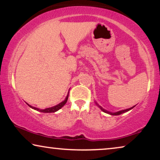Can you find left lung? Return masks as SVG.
Listing matches in <instances>:
<instances>
[{
	"mask_svg": "<svg viewBox=\"0 0 160 160\" xmlns=\"http://www.w3.org/2000/svg\"><path fill=\"white\" fill-rule=\"evenodd\" d=\"M96 104L98 105V107H99V108H100V110H101L102 111H103V112H105V113H108V114H110V115H120V114H122V113H125V112H128V111H130V110H131V109L132 108H134L135 106H133V107H131V108H128V109H125V110H122V111H117V112H115V113H112V112H110V111H106V110H105L104 108H102L101 106H100L99 105H98L97 102H96Z\"/></svg>",
	"mask_w": 160,
	"mask_h": 160,
	"instance_id": "left-lung-1",
	"label": "left lung"
}]
</instances>
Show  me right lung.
Returning a JSON list of instances; mask_svg holds the SVG:
<instances>
[{
  "instance_id": "right-lung-1",
  "label": "right lung",
  "mask_w": 160,
  "mask_h": 160,
  "mask_svg": "<svg viewBox=\"0 0 160 160\" xmlns=\"http://www.w3.org/2000/svg\"><path fill=\"white\" fill-rule=\"evenodd\" d=\"M68 95L66 96V98H65V99L63 100L62 102H61L60 103H59L57 105V106H54L53 107H51V108H45V109H39L38 108H36V107H32L31 106H30L29 104H28V106H29L30 108H32V109H35V110L38 111H40V112H43V113H54V112H56V111H58V110H60V109L62 108V107L64 106V105L67 102V100H68Z\"/></svg>"
}]
</instances>
